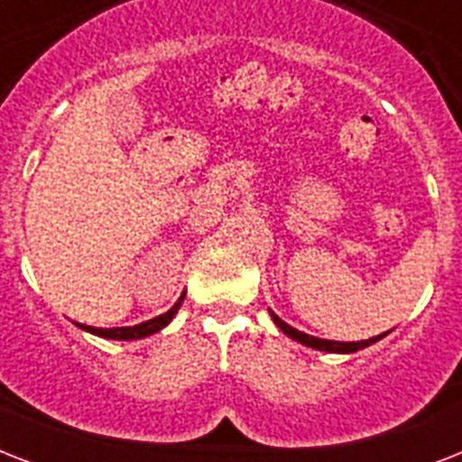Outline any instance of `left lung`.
I'll list each match as a JSON object with an SVG mask.
<instances>
[{
    "label": "left lung",
    "instance_id": "1",
    "mask_svg": "<svg viewBox=\"0 0 462 462\" xmlns=\"http://www.w3.org/2000/svg\"><path fill=\"white\" fill-rule=\"evenodd\" d=\"M271 319H273L275 326H278V328H281L288 337H292V340H297V343H302V345H307V347H314V350H321V352H343V355H350V352L365 350V347L374 345L376 340H381L383 336H388V330H386V333L369 337V340H357V343H340V340H323V337L307 336V333H302V330L292 328L290 323L282 321L281 316L273 314V311H271Z\"/></svg>",
    "mask_w": 462,
    "mask_h": 462
}]
</instances>
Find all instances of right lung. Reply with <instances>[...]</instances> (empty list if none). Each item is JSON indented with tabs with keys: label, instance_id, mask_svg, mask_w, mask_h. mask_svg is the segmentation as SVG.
<instances>
[{
	"label": "right lung",
	"instance_id": "add662e5",
	"mask_svg": "<svg viewBox=\"0 0 462 462\" xmlns=\"http://www.w3.org/2000/svg\"><path fill=\"white\" fill-rule=\"evenodd\" d=\"M184 295L187 292H181V297L174 302L172 309H167L165 314L155 316L151 321H143V323H136V326H122V328H96V326H86V323H76L79 328L88 330L93 336H100V337H110V340H139V337H148L162 330L167 323L172 321L174 314L180 311L181 302H184Z\"/></svg>",
	"mask_w": 462,
	"mask_h": 462
}]
</instances>
